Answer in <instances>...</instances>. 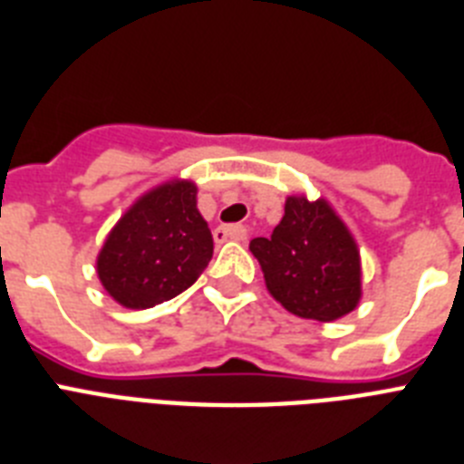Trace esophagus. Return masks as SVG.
<instances>
[{"instance_id": "34e87169", "label": "esophagus", "mask_w": 464, "mask_h": 464, "mask_svg": "<svg viewBox=\"0 0 464 464\" xmlns=\"http://www.w3.org/2000/svg\"><path fill=\"white\" fill-rule=\"evenodd\" d=\"M247 238V228L238 224L231 226H217L214 228V240L217 243H224V240H245Z\"/></svg>"}]
</instances>
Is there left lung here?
I'll return each instance as SVG.
<instances>
[{"label": "left lung", "instance_id": "1", "mask_svg": "<svg viewBox=\"0 0 464 464\" xmlns=\"http://www.w3.org/2000/svg\"><path fill=\"white\" fill-rule=\"evenodd\" d=\"M250 250L271 297L295 316L328 323L356 309L358 245L325 200L290 196L271 238H255Z\"/></svg>", "mask_w": 464, "mask_h": 464}]
</instances>
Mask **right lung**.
I'll list each match as a JSON object with an SVG mask.
<instances>
[{"label":"right lung","mask_w":464,"mask_h":464,"mask_svg":"<svg viewBox=\"0 0 464 464\" xmlns=\"http://www.w3.org/2000/svg\"><path fill=\"white\" fill-rule=\"evenodd\" d=\"M193 181L155 186L112 226L96 274L118 304L150 309L188 290L212 259L208 221L198 212Z\"/></svg>","instance_id":"add662e5"}]
</instances>
